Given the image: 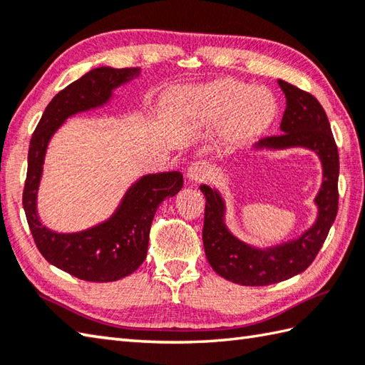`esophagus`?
Here are the masks:
<instances>
[{
    "instance_id": "1",
    "label": "esophagus",
    "mask_w": 365,
    "mask_h": 365,
    "mask_svg": "<svg viewBox=\"0 0 365 365\" xmlns=\"http://www.w3.org/2000/svg\"><path fill=\"white\" fill-rule=\"evenodd\" d=\"M210 175V168L205 161H195L188 168V178L191 182H202Z\"/></svg>"
}]
</instances>
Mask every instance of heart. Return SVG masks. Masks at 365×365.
Wrapping results in <instances>:
<instances>
[{
  "label": "heart",
  "instance_id": "1",
  "mask_svg": "<svg viewBox=\"0 0 365 365\" xmlns=\"http://www.w3.org/2000/svg\"><path fill=\"white\" fill-rule=\"evenodd\" d=\"M190 103L204 119L215 120L229 114L226 136L242 143L268 127L274 115V105L262 89H250L242 83L221 80L196 89Z\"/></svg>",
  "mask_w": 365,
  "mask_h": 365
}]
</instances>
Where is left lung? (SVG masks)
I'll use <instances>...</instances> for the list:
<instances>
[{"mask_svg": "<svg viewBox=\"0 0 365 365\" xmlns=\"http://www.w3.org/2000/svg\"><path fill=\"white\" fill-rule=\"evenodd\" d=\"M277 83L287 98L282 133L260 139L259 147L285 149L301 145L319 153L324 178L315 199L319 218L314 227L298 240L269 250H255L230 234L224 224L221 196L202 185L200 191L207 199L202 230L207 260L220 276L240 285H269L304 271L327 240L339 208V152L328 115L312 94L282 80Z\"/></svg>", "mask_w": 365, "mask_h": 365, "instance_id": "obj_1", "label": "left lung"}]
</instances>
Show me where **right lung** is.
Listing matches in <instances>:
<instances>
[{
	"label": "right lung",
	"instance_id": "obj_1",
	"mask_svg": "<svg viewBox=\"0 0 365 365\" xmlns=\"http://www.w3.org/2000/svg\"><path fill=\"white\" fill-rule=\"evenodd\" d=\"M138 67H98L53 97L31 138L23 208L37 250L51 265L83 281L111 282L133 273L145 260L152 220L166 197L183 187L180 173L144 175L128 190L120 207L106 222L76 232L56 234L37 218L36 197L50 138L72 114L106 103L113 89L138 76Z\"/></svg>",
	"mask_w": 365,
	"mask_h": 365
}]
</instances>
